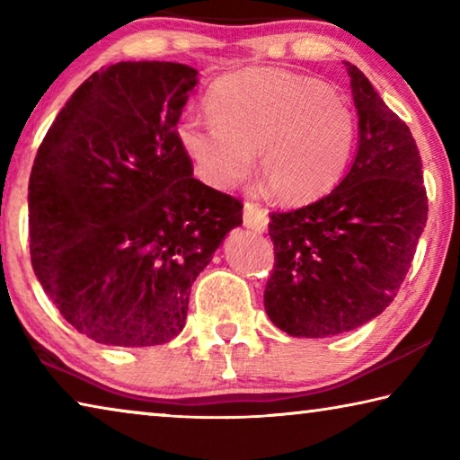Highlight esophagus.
<instances>
[{"label":"esophagus","mask_w":460,"mask_h":460,"mask_svg":"<svg viewBox=\"0 0 460 460\" xmlns=\"http://www.w3.org/2000/svg\"><path fill=\"white\" fill-rule=\"evenodd\" d=\"M268 211L266 208H261L260 205H255V202H245L243 207V223L245 227L253 229L255 233H263L268 229Z\"/></svg>","instance_id":"esophagus-1"}]
</instances>
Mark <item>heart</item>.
Masks as SVG:
<instances>
[{
    "mask_svg": "<svg viewBox=\"0 0 460 460\" xmlns=\"http://www.w3.org/2000/svg\"><path fill=\"white\" fill-rule=\"evenodd\" d=\"M211 121L184 119L176 129L194 172L227 190L252 172L290 205L323 197L351 164L353 111L323 83L282 68H247L217 81L207 95Z\"/></svg>",
    "mask_w": 460,
    "mask_h": 460,
    "instance_id": "1",
    "label": "heart"
}]
</instances>
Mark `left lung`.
I'll return each instance as SVG.
<instances>
[{
	"label": "left lung",
	"mask_w": 460,
	"mask_h": 460,
	"mask_svg": "<svg viewBox=\"0 0 460 460\" xmlns=\"http://www.w3.org/2000/svg\"><path fill=\"white\" fill-rule=\"evenodd\" d=\"M359 150L337 189L270 215V321L290 337L353 331L384 313L414 260L428 219L422 158L411 131L359 68L345 62Z\"/></svg>",
	"instance_id": "obj_1"
}]
</instances>
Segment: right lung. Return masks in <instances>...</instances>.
Masks as SVG:
<instances>
[{"instance_id":"add662e5","label":"right lung","mask_w":460,"mask_h":460,"mask_svg":"<svg viewBox=\"0 0 460 460\" xmlns=\"http://www.w3.org/2000/svg\"><path fill=\"white\" fill-rule=\"evenodd\" d=\"M197 71L118 62L93 73L38 147L28 184L30 260L52 305L103 345L174 339L190 284L241 200L192 176L176 136Z\"/></svg>"}]
</instances>
